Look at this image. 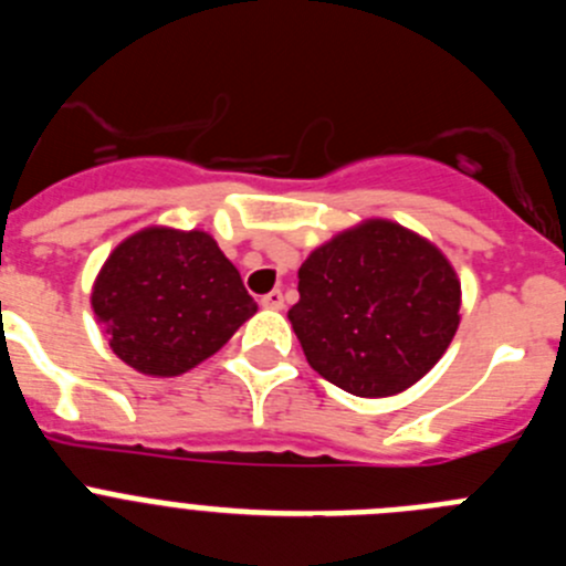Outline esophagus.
Returning a JSON list of instances; mask_svg holds the SVG:
<instances>
[{
  "label": "esophagus",
  "mask_w": 566,
  "mask_h": 566,
  "mask_svg": "<svg viewBox=\"0 0 566 566\" xmlns=\"http://www.w3.org/2000/svg\"><path fill=\"white\" fill-rule=\"evenodd\" d=\"M260 306L280 312V308L286 306V297H283V292H280V289H274V292H269V294H263V297H260Z\"/></svg>",
  "instance_id": "34e87169"
}]
</instances>
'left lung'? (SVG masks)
<instances>
[{"label":"left lung","instance_id":"1","mask_svg":"<svg viewBox=\"0 0 566 566\" xmlns=\"http://www.w3.org/2000/svg\"><path fill=\"white\" fill-rule=\"evenodd\" d=\"M289 308L308 365L354 397L402 394L431 371L459 328L462 283L442 249L368 218L314 249Z\"/></svg>","mask_w":566,"mask_h":566}]
</instances>
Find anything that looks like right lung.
Returning a JSON list of instances; mask_svg holds the SVG:
<instances>
[{
	"mask_svg": "<svg viewBox=\"0 0 566 566\" xmlns=\"http://www.w3.org/2000/svg\"><path fill=\"white\" fill-rule=\"evenodd\" d=\"M90 306L113 354L144 377H181L254 312L240 272L203 229L144 227L98 269Z\"/></svg>",
	"mask_w": 566,
	"mask_h": 566,
	"instance_id": "right-lung-1",
	"label": "right lung"
}]
</instances>
